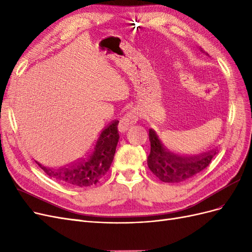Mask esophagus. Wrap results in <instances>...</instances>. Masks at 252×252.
Returning a JSON list of instances; mask_svg holds the SVG:
<instances>
[{"instance_id":"1","label":"esophagus","mask_w":252,"mask_h":252,"mask_svg":"<svg viewBox=\"0 0 252 252\" xmlns=\"http://www.w3.org/2000/svg\"><path fill=\"white\" fill-rule=\"evenodd\" d=\"M138 118H139V114H138V111L136 109H132V110L127 111L123 116V118L119 120V125H118L119 132L124 133V132L127 131L129 127L137 123Z\"/></svg>"}]
</instances>
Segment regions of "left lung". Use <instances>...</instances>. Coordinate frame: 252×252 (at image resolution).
Returning <instances> with one entry per match:
<instances>
[{"mask_svg":"<svg viewBox=\"0 0 252 252\" xmlns=\"http://www.w3.org/2000/svg\"><path fill=\"white\" fill-rule=\"evenodd\" d=\"M149 138L151 153L148 165L152 173L162 182L180 183L190 179L201 170L206 168L219 153L218 149L198 155H181L170 151L165 141L150 128Z\"/></svg>","mask_w":252,"mask_h":252,"instance_id":"1","label":"left lung"}]
</instances>
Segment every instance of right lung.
Instances as JSON below:
<instances>
[{
	"label": "right lung",
	"mask_w": 252,
	"mask_h": 252,
	"mask_svg": "<svg viewBox=\"0 0 252 252\" xmlns=\"http://www.w3.org/2000/svg\"><path fill=\"white\" fill-rule=\"evenodd\" d=\"M118 120L105 126L97 137L87 156L60 168L38 166L51 179L73 188H88L98 183L109 170L114 159L119 139Z\"/></svg>",
	"instance_id": "obj_1"
}]
</instances>
